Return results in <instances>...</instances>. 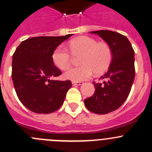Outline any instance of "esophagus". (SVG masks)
I'll use <instances>...</instances> for the list:
<instances>
[{
	"mask_svg": "<svg viewBox=\"0 0 152 152\" xmlns=\"http://www.w3.org/2000/svg\"><path fill=\"white\" fill-rule=\"evenodd\" d=\"M72 83L73 86H80V85H82V84H83V81H80V82L72 81Z\"/></svg>",
	"mask_w": 152,
	"mask_h": 152,
	"instance_id": "34e87169",
	"label": "esophagus"
}]
</instances>
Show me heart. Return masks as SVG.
Instances as JSON below:
<instances>
[{
	"mask_svg": "<svg viewBox=\"0 0 152 152\" xmlns=\"http://www.w3.org/2000/svg\"><path fill=\"white\" fill-rule=\"evenodd\" d=\"M73 55L81 54L80 66L72 67L64 74L65 79L72 81L86 80L92 75L102 73L108 68L112 61V50L106 42H98L95 39L86 36L77 37L69 44ZM54 64L58 68L64 70L71 64L72 55L64 45H59L52 55Z\"/></svg>",
	"mask_w": 152,
	"mask_h": 152,
	"instance_id": "1",
	"label": "heart"
}]
</instances>
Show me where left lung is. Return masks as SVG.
Returning a JSON list of instances; mask_svg holds the SVG:
<instances>
[{"label": "left lung", "instance_id": "1", "mask_svg": "<svg viewBox=\"0 0 152 152\" xmlns=\"http://www.w3.org/2000/svg\"><path fill=\"white\" fill-rule=\"evenodd\" d=\"M91 33L110 45L113 58L107 72L99 78L103 83L93 82L94 94L84 102L91 112L106 114L121 107L129 96L135 75L134 52L128 39L119 33L107 30Z\"/></svg>", "mask_w": 152, "mask_h": 152}]
</instances>
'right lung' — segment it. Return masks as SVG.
Segmentation results:
<instances>
[{"instance_id": "add662e5", "label": "right lung", "mask_w": 152, "mask_h": 152, "mask_svg": "<svg viewBox=\"0 0 152 152\" xmlns=\"http://www.w3.org/2000/svg\"><path fill=\"white\" fill-rule=\"evenodd\" d=\"M72 34L37 37L22 42L12 56V77L22 104L36 113H50L64 101L70 80H56L61 75L54 65L53 51Z\"/></svg>"}]
</instances>
